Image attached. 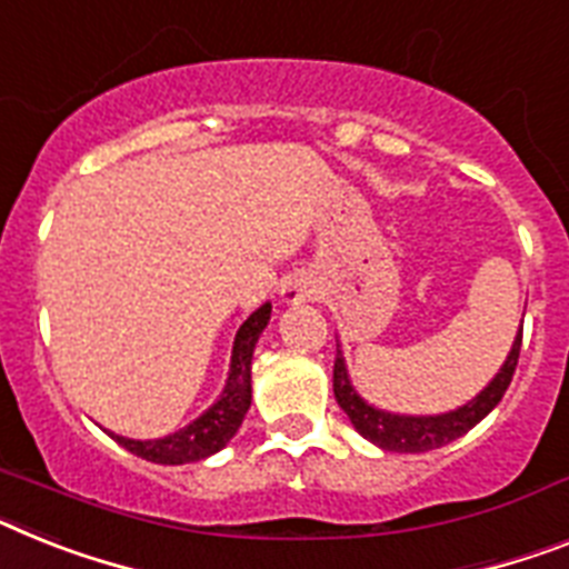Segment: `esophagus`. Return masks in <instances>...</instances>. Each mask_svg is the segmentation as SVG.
Returning a JSON list of instances; mask_svg holds the SVG:
<instances>
[{
	"label": "esophagus",
	"instance_id": "1",
	"mask_svg": "<svg viewBox=\"0 0 569 569\" xmlns=\"http://www.w3.org/2000/svg\"><path fill=\"white\" fill-rule=\"evenodd\" d=\"M283 300L286 303H300V300L315 298V286L307 274H292L283 283Z\"/></svg>",
	"mask_w": 569,
	"mask_h": 569
}]
</instances>
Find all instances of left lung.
I'll list each match as a JSON object with an SVG mask.
<instances>
[{
	"mask_svg": "<svg viewBox=\"0 0 569 569\" xmlns=\"http://www.w3.org/2000/svg\"><path fill=\"white\" fill-rule=\"evenodd\" d=\"M520 338H523V329L518 332L512 343V352L506 358V365L500 367V373L491 379L489 388L483 393L471 399L469 405L451 410V413H442V417H396V413H385V410H376L361 399V396L352 390L350 376H347V367H343V358L338 352L336 370H332V390H336V399L341 405V410L350 417V422L356 425V431L365 439L376 442L385 451H402V455H422V451H431V448L446 446L451 439L469 433L486 413H491V408L503 399L506 388L515 376V367H518L520 356Z\"/></svg>",
	"mask_w": 569,
	"mask_h": 569,
	"instance_id": "obj_1",
	"label": "left lung"
}]
</instances>
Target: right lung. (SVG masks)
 <instances>
[{
  "label": "right lung",
  "mask_w": 569,
  "mask_h": 569,
  "mask_svg": "<svg viewBox=\"0 0 569 569\" xmlns=\"http://www.w3.org/2000/svg\"><path fill=\"white\" fill-rule=\"evenodd\" d=\"M271 315V303L257 309L251 318L240 327L237 341H233L231 356V373L228 385L208 413L190 422L188 428L170 433L164 439H150V442H138V439L114 437L130 455L141 460L161 462V466H181V462H196L204 457L217 455L219 448H226L228 439L240 431L242 419L251 405V356H254V343L260 332L266 329Z\"/></svg>",
  "instance_id": "add662e5"
}]
</instances>
